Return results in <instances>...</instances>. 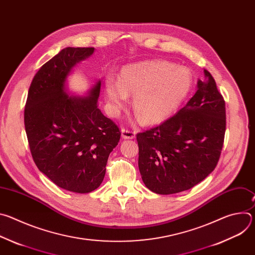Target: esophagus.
<instances>
[{
    "instance_id": "1",
    "label": "esophagus",
    "mask_w": 255,
    "mask_h": 255,
    "mask_svg": "<svg viewBox=\"0 0 255 255\" xmlns=\"http://www.w3.org/2000/svg\"><path fill=\"white\" fill-rule=\"evenodd\" d=\"M122 137L124 139H133L135 137V131L128 129V128H122Z\"/></svg>"
}]
</instances>
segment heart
Returning a JSON list of instances; mask_svg holds the SVG:
<instances>
[{"label":"heart","mask_w":255,"mask_h":255,"mask_svg":"<svg viewBox=\"0 0 255 255\" xmlns=\"http://www.w3.org/2000/svg\"><path fill=\"white\" fill-rule=\"evenodd\" d=\"M193 86L191 71L166 60H151L125 67L119 81L106 82V98L121 109L133 95V109L145 123L159 122L183 104Z\"/></svg>","instance_id":"heart-1"}]
</instances>
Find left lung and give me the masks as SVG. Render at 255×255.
Listing matches in <instances>:
<instances>
[{
  "label": "left lung",
  "mask_w": 255,
  "mask_h": 255,
  "mask_svg": "<svg viewBox=\"0 0 255 255\" xmlns=\"http://www.w3.org/2000/svg\"><path fill=\"white\" fill-rule=\"evenodd\" d=\"M204 76L184 108L136 135L140 174L153 193L171 195L190 190L219 161L226 130L225 101L205 68Z\"/></svg>",
  "instance_id": "8db88e82"
}]
</instances>
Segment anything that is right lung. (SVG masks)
<instances>
[{
	"label": "right lung",
	"instance_id": "add662e5",
	"mask_svg": "<svg viewBox=\"0 0 255 255\" xmlns=\"http://www.w3.org/2000/svg\"><path fill=\"white\" fill-rule=\"evenodd\" d=\"M94 47H66L36 72L29 88L24 124L33 160L64 190L86 194L100 187L108 157L121 132L98 108L101 82L85 99L64 92L67 75Z\"/></svg>",
	"mask_w": 255,
	"mask_h": 255
}]
</instances>
